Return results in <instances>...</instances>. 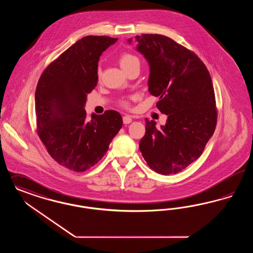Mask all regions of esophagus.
Wrapping results in <instances>:
<instances>
[{"mask_svg":"<svg viewBox=\"0 0 253 253\" xmlns=\"http://www.w3.org/2000/svg\"><path fill=\"white\" fill-rule=\"evenodd\" d=\"M131 122H132V120H131V118L130 116L126 115V116L123 117V123H124V124H130Z\"/></svg>","mask_w":253,"mask_h":253,"instance_id":"34e87169","label":"esophagus"}]
</instances>
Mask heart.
<instances>
[{
    "label": "heart",
    "mask_w": 253,
    "mask_h": 253,
    "mask_svg": "<svg viewBox=\"0 0 253 253\" xmlns=\"http://www.w3.org/2000/svg\"><path fill=\"white\" fill-rule=\"evenodd\" d=\"M119 62H120V65H121V67H122L123 71L128 70L129 68H131V66H133L135 64H140L139 59L135 55H133L131 53H123V54L120 56ZM122 104L126 105L127 103L125 101H123Z\"/></svg>",
    "instance_id": "1"
}]
</instances>
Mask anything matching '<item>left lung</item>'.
<instances>
[{"label":"left lung","mask_w":253,"mask_h":253,"mask_svg":"<svg viewBox=\"0 0 253 253\" xmlns=\"http://www.w3.org/2000/svg\"><path fill=\"white\" fill-rule=\"evenodd\" d=\"M134 40L150 66L149 91L159 98L156 106L168 116L160 129L145 120L139 150L154 171L176 174L201 156L215 129L212 79L203 62L171 39L155 34Z\"/></svg>","instance_id":"left-lung-1"}]
</instances>
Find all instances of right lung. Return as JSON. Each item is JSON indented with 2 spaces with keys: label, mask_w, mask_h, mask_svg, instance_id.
Wrapping results in <instances>:
<instances>
[{
  "label": "right lung",
  "mask_w": 253,
  "mask_h": 253,
  "mask_svg": "<svg viewBox=\"0 0 253 253\" xmlns=\"http://www.w3.org/2000/svg\"><path fill=\"white\" fill-rule=\"evenodd\" d=\"M118 39L87 36L76 41L41 74L35 93L38 133L61 166L82 172L108 151L122 127L114 110L86 118V96L97 85L98 62Z\"/></svg>",
  "instance_id": "add662e5"
}]
</instances>
